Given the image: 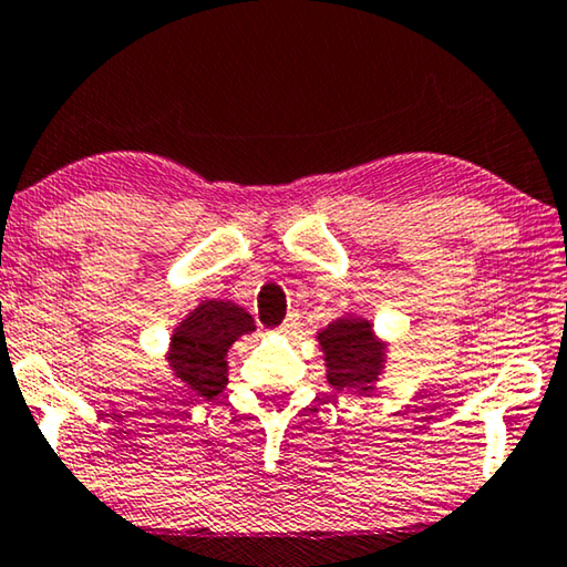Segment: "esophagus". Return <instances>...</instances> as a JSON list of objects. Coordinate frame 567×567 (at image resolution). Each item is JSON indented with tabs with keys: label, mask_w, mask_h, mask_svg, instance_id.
Listing matches in <instances>:
<instances>
[{
	"label": "esophagus",
	"mask_w": 567,
	"mask_h": 567,
	"mask_svg": "<svg viewBox=\"0 0 567 567\" xmlns=\"http://www.w3.org/2000/svg\"><path fill=\"white\" fill-rule=\"evenodd\" d=\"M298 326H300V316L298 313H290V316L285 318L282 326L277 331H280V333H292L295 329H298Z\"/></svg>",
	"instance_id": "esophagus-1"
}]
</instances>
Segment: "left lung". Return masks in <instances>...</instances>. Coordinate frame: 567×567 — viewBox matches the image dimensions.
<instances>
[{
	"mask_svg": "<svg viewBox=\"0 0 567 567\" xmlns=\"http://www.w3.org/2000/svg\"><path fill=\"white\" fill-rule=\"evenodd\" d=\"M326 360V378L337 390H367L374 388L382 367H385L388 344L374 337L367 318L341 316L318 331Z\"/></svg>",
	"mask_w": 567,
	"mask_h": 567,
	"instance_id": "8db88e82",
	"label": "left lung"
}]
</instances>
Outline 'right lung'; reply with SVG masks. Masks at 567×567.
I'll list each match as a JSON object with an SVG mask.
<instances>
[{
  "label": "right lung",
  "instance_id": "obj_1",
  "mask_svg": "<svg viewBox=\"0 0 567 567\" xmlns=\"http://www.w3.org/2000/svg\"><path fill=\"white\" fill-rule=\"evenodd\" d=\"M254 329V318L236 302L203 300L174 329L166 362L189 393L215 398L228 385L226 354L230 344Z\"/></svg>",
  "mask_w": 567,
  "mask_h": 567
}]
</instances>
